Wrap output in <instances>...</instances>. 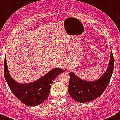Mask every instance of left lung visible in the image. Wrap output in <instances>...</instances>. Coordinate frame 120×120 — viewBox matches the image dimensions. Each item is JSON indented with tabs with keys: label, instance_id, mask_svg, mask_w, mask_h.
<instances>
[{
	"label": "left lung",
	"instance_id": "left-lung-1",
	"mask_svg": "<svg viewBox=\"0 0 120 120\" xmlns=\"http://www.w3.org/2000/svg\"><path fill=\"white\" fill-rule=\"evenodd\" d=\"M114 68V57L111 53L108 69L99 79L89 82L79 79L73 72H70L68 92L70 96L79 103H86L96 99L104 92L112 77Z\"/></svg>",
	"mask_w": 120,
	"mask_h": 120
}]
</instances>
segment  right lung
Returning a JSON list of instances; mask_svg holds the SVG:
<instances>
[{"label":"right lung","instance_id":"obj_1","mask_svg":"<svg viewBox=\"0 0 120 120\" xmlns=\"http://www.w3.org/2000/svg\"><path fill=\"white\" fill-rule=\"evenodd\" d=\"M66 71L55 68L36 81L30 83H19L10 77L7 66L6 56L4 61V75L10 89L19 100L27 106H37L42 103L49 95L53 82L57 76Z\"/></svg>","mask_w":120,"mask_h":120}]
</instances>
